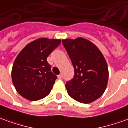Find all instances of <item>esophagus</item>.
Returning a JSON list of instances; mask_svg holds the SVG:
<instances>
[{
    "label": "esophagus",
    "mask_w": 128,
    "mask_h": 128,
    "mask_svg": "<svg viewBox=\"0 0 128 128\" xmlns=\"http://www.w3.org/2000/svg\"><path fill=\"white\" fill-rule=\"evenodd\" d=\"M58 77L59 79H62V74H60Z\"/></svg>",
    "instance_id": "1"
}]
</instances>
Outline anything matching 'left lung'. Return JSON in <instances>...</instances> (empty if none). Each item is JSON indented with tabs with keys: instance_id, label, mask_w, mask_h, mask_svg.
Segmentation results:
<instances>
[{
	"instance_id": "8db88e82",
	"label": "left lung",
	"mask_w": 128,
	"mask_h": 128,
	"mask_svg": "<svg viewBox=\"0 0 128 128\" xmlns=\"http://www.w3.org/2000/svg\"><path fill=\"white\" fill-rule=\"evenodd\" d=\"M62 44L74 68V76L65 85L68 95L86 104L97 100L107 87L109 75L101 52L83 38L64 39Z\"/></svg>"
}]
</instances>
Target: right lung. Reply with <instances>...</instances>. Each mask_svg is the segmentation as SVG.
Wrapping results in <instances>:
<instances>
[{
    "instance_id": "obj_1",
    "label": "right lung",
    "mask_w": 128,
    "mask_h": 128,
    "mask_svg": "<svg viewBox=\"0 0 128 128\" xmlns=\"http://www.w3.org/2000/svg\"><path fill=\"white\" fill-rule=\"evenodd\" d=\"M60 43V39H39L28 44L18 55L12 78L21 96L34 101L50 94L57 76L52 73L47 58Z\"/></svg>"
}]
</instances>
